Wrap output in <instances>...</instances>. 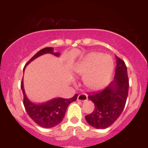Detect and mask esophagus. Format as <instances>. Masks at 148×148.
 Masks as SVG:
<instances>
[{"label":"esophagus","instance_id":"34e87169","mask_svg":"<svg viewBox=\"0 0 148 148\" xmlns=\"http://www.w3.org/2000/svg\"><path fill=\"white\" fill-rule=\"evenodd\" d=\"M77 100L80 101H86L88 100V95L86 94H80L77 97Z\"/></svg>","mask_w":148,"mask_h":148}]
</instances>
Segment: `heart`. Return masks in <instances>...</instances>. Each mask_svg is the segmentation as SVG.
Returning a JSON list of instances; mask_svg holds the SVG:
<instances>
[{
    "instance_id": "obj_1",
    "label": "heart",
    "mask_w": 148,
    "mask_h": 148,
    "mask_svg": "<svg viewBox=\"0 0 148 148\" xmlns=\"http://www.w3.org/2000/svg\"><path fill=\"white\" fill-rule=\"evenodd\" d=\"M114 70V62L108 55L91 52L80 59L73 67L76 75L84 78V84L90 91H98L109 83Z\"/></svg>"
}]
</instances>
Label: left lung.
Wrapping results in <instances>:
<instances>
[{
  "instance_id": "obj_1",
  "label": "left lung",
  "mask_w": 148,
  "mask_h": 148,
  "mask_svg": "<svg viewBox=\"0 0 148 148\" xmlns=\"http://www.w3.org/2000/svg\"><path fill=\"white\" fill-rule=\"evenodd\" d=\"M117 66L114 80L98 93H92L88 99L95 103V109L86 120L96 129H106L119 118L125 108L128 96L129 79L125 62L115 56Z\"/></svg>"
}]
</instances>
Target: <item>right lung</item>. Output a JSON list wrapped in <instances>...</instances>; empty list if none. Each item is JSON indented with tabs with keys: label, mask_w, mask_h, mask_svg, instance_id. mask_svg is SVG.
<instances>
[{
	"label": "right lung",
	"mask_w": 148,
	"mask_h": 148,
	"mask_svg": "<svg viewBox=\"0 0 148 148\" xmlns=\"http://www.w3.org/2000/svg\"><path fill=\"white\" fill-rule=\"evenodd\" d=\"M46 53H51L56 56H59L58 52L55 53L52 47H47L39 51L30 60L27 62L25 66L30 62L36 59L37 58L41 56ZM23 68V73L25 68ZM21 88L23 95V105L27 113L30 118L44 128H51L60 124L62 122L66 111L69 103L76 101L78 95L76 94L70 99H64L61 97H56L41 103H36L30 101L25 95L24 87H23V80L22 79Z\"/></svg>",
	"instance_id": "right-lung-1"
}]
</instances>
